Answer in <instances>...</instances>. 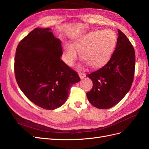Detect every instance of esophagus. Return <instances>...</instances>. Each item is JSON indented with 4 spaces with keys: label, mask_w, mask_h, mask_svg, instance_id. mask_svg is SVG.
Here are the masks:
<instances>
[{
    "label": "esophagus",
    "mask_w": 149,
    "mask_h": 149,
    "mask_svg": "<svg viewBox=\"0 0 149 149\" xmlns=\"http://www.w3.org/2000/svg\"><path fill=\"white\" fill-rule=\"evenodd\" d=\"M79 77H81V79H84L86 77V74L84 73H82V72H79Z\"/></svg>",
    "instance_id": "esophagus-1"
}]
</instances>
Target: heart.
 Wrapping results in <instances>:
<instances>
[{"mask_svg":"<svg viewBox=\"0 0 149 149\" xmlns=\"http://www.w3.org/2000/svg\"><path fill=\"white\" fill-rule=\"evenodd\" d=\"M116 42V35L112 30L91 31L75 40L73 45L65 44L63 58L68 65L72 66L82 52V58L91 67H101L111 58Z\"/></svg>","mask_w":149,"mask_h":149,"instance_id":"b5f03b06","label":"heart"}]
</instances>
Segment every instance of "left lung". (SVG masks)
Returning a JSON list of instances; mask_svg holds the SVG:
<instances>
[{"label":"left lung","instance_id":"1","mask_svg":"<svg viewBox=\"0 0 149 149\" xmlns=\"http://www.w3.org/2000/svg\"><path fill=\"white\" fill-rule=\"evenodd\" d=\"M116 48L109 62L100 69L87 74L93 88L87 93L91 104L99 109L115 106L131 88L135 67V53L128 38L120 29Z\"/></svg>","mask_w":149,"mask_h":149}]
</instances>
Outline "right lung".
<instances>
[{
	"label": "right lung",
	"mask_w": 149,
	"mask_h": 149,
	"mask_svg": "<svg viewBox=\"0 0 149 149\" xmlns=\"http://www.w3.org/2000/svg\"><path fill=\"white\" fill-rule=\"evenodd\" d=\"M50 31L36 28L19 42L14 73L19 87L30 101L53 110L66 102L71 87L80 77L60 59L62 43Z\"/></svg>",
	"instance_id": "right-lung-1"
}]
</instances>
